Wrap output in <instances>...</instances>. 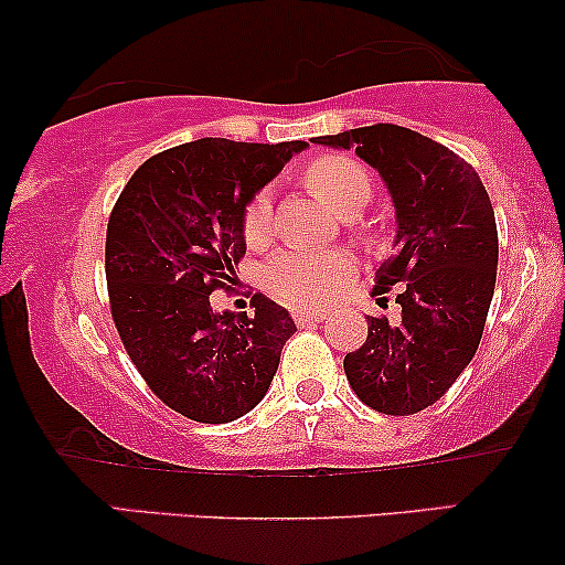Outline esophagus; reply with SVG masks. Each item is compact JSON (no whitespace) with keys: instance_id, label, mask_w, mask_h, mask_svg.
<instances>
[{"instance_id":"1","label":"esophagus","mask_w":565,"mask_h":565,"mask_svg":"<svg viewBox=\"0 0 565 565\" xmlns=\"http://www.w3.org/2000/svg\"><path fill=\"white\" fill-rule=\"evenodd\" d=\"M327 319V311H311V308H296L292 311V321L298 323V327H303V323H316Z\"/></svg>"}]
</instances>
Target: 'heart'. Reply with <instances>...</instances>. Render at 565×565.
<instances>
[{
  "instance_id": "obj_1",
  "label": "heart",
  "mask_w": 565,
  "mask_h": 565,
  "mask_svg": "<svg viewBox=\"0 0 565 565\" xmlns=\"http://www.w3.org/2000/svg\"><path fill=\"white\" fill-rule=\"evenodd\" d=\"M306 182L316 198L342 215H354L373 195V180L358 159L321 153L306 164ZM242 236L252 249L273 242V195L259 190L242 213ZM354 262L344 252H282L265 269V285L290 306H319L334 296L337 285L352 275Z\"/></svg>"
}]
</instances>
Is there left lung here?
<instances>
[{
    "label": "left lung",
    "instance_id": "obj_1",
    "mask_svg": "<svg viewBox=\"0 0 565 565\" xmlns=\"http://www.w3.org/2000/svg\"><path fill=\"white\" fill-rule=\"evenodd\" d=\"M316 143L354 149L388 184L396 252L370 296L401 313L367 316V339L344 358L362 404L408 416L437 404L473 360L497 285L499 234L481 177L466 159L412 128L375 122Z\"/></svg>",
    "mask_w": 565,
    "mask_h": 565
}]
</instances>
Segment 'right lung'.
<instances>
[{
	"mask_svg": "<svg viewBox=\"0 0 565 565\" xmlns=\"http://www.w3.org/2000/svg\"><path fill=\"white\" fill-rule=\"evenodd\" d=\"M306 141L200 138L146 159L115 200L105 238L110 313L153 396L203 424L252 412L273 383L290 313L254 292V313H215L246 254L242 213Z\"/></svg>",
	"mask_w": 565,
	"mask_h": 565,
	"instance_id": "add662e5",
	"label": "right lung"
}]
</instances>
